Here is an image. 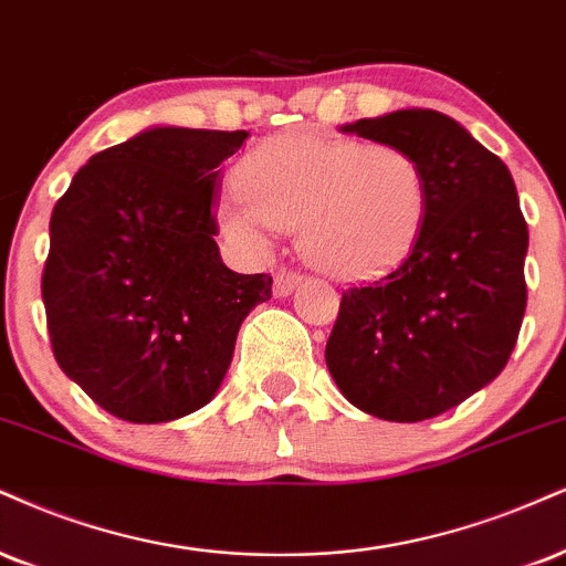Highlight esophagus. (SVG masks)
<instances>
[{
  "label": "esophagus",
  "instance_id": "obj_1",
  "mask_svg": "<svg viewBox=\"0 0 566 566\" xmlns=\"http://www.w3.org/2000/svg\"><path fill=\"white\" fill-rule=\"evenodd\" d=\"M303 282L301 274H295V271H276L274 276V295L276 297H287L295 292L297 284Z\"/></svg>",
  "mask_w": 566,
  "mask_h": 566
}]
</instances>
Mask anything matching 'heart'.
<instances>
[{
    "mask_svg": "<svg viewBox=\"0 0 566 566\" xmlns=\"http://www.w3.org/2000/svg\"><path fill=\"white\" fill-rule=\"evenodd\" d=\"M234 187L240 195L216 210L229 240L265 250L274 229H297L305 261L345 282L403 263L430 210L424 168L408 149L303 132L250 149Z\"/></svg>",
    "mask_w": 566,
    "mask_h": 566,
    "instance_id": "obj_1",
    "label": "heart"
}]
</instances>
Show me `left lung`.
Returning a JSON list of instances; mask_svg holds the SVG:
<instances>
[{
  "label": "left lung",
  "mask_w": 566,
  "mask_h": 566,
  "mask_svg": "<svg viewBox=\"0 0 566 566\" xmlns=\"http://www.w3.org/2000/svg\"><path fill=\"white\" fill-rule=\"evenodd\" d=\"M421 163L430 210L390 274L343 292L326 366L339 392L387 421H424L503 371L527 305V223L509 168L453 118L395 111L343 126Z\"/></svg>",
  "instance_id": "left-lung-1"
}]
</instances>
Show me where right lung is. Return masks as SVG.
<instances>
[{
  "label": "right lung",
  "instance_id": "obj_1",
  "mask_svg": "<svg viewBox=\"0 0 566 566\" xmlns=\"http://www.w3.org/2000/svg\"><path fill=\"white\" fill-rule=\"evenodd\" d=\"M248 132L155 126L102 149L50 221L42 274L54 360L94 403L134 424L187 417L218 392L269 274L218 253L221 163Z\"/></svg>",
  "mask_w": 566,
  "mask_h": 566
}]
</instances>
